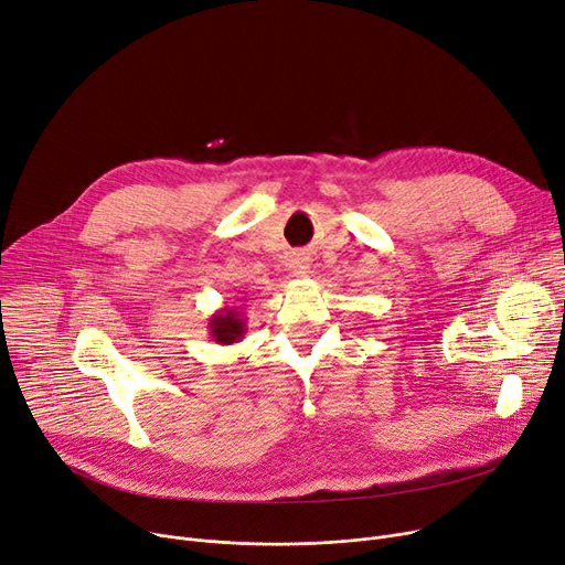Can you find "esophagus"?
Instances as JSON below:
<instances>
[{
	"mask_svg": "<svg viewBox=\"0 0 565 565\" xmlns=\"http://www.w3.org/2000/svg\"><path fill=\"white\" fill-rule=\"evenodd\" d=\"M287 269L294 278H306L310 274V259L306 253H291L287 259Z\"/></svg>",
	"mask_w": 565,
	"mask_h": 565,
	"instance_id": "esophagus-1",
	"label": "esophagus"
}]
</instances>
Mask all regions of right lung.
Returning a JSON list of instances; mask_svg holds the SVG:
<instances>
[{
    "mask_svg": "<svg viewBox=\"0 0 565 565\" xmlns=\"http://www.w3.org/2000/svg\"><path fill=\"white\" fill-rule=\"evenodd\" d=\"M210 338L221 344H235L246 333V315L239 308H221L210 319Z\"/></svg>",
    "mask_w": 565,
    "mask_h": 565,
    "instance_id": "right-lung-1",
    "label": "right lung"
}]
</instances>
